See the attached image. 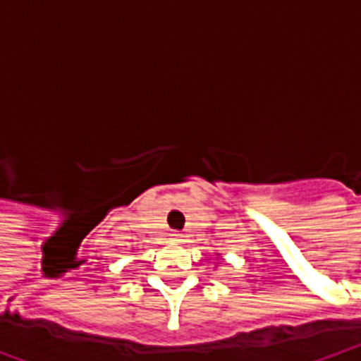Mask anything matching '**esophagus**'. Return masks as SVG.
Returning a JSON list of instances; mask_svg holds the SVG:
<instances>
[{
	"instance_id": "34e87169",
	"label": "esophagus",
	"mask_w": 361,
	"mask_h": 361,
	"mask_svg": "<svg viewBox=\"0 0 361 361\" xmlns=\"http://www.w3.org/2000/svg\"><path fill=\"white\" fill-rule=\"evenodd\" d=\"M172 241H176V243H180V241H181V234H172Z\"/></svg>"
}]
</instances>
